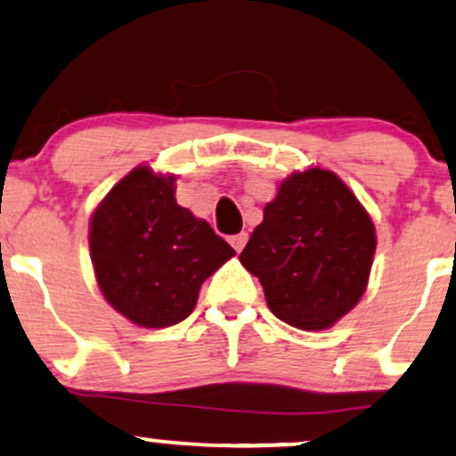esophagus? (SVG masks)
Returning <instances> with one entry per match:
<instances>
[{
    "label": "esophagus",
    "instance_id": "34e87169",
    "mask_svg": "<svg viewBox=\"0 0 456 456\" xmlns=\"http://www.w3.org/2000/svg\"><path fill=\"white\" fill-rule=\"evenodd\" d=\"M246 240H248V233H246V232H240V233H235V235H232V238H229V244L233 246L235 253H240V250L244 248Z\"/></svg>",
    "mask_w": 456,
    "mask_h": 456
}]
</instances>
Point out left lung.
I'll use <instances>...</instances> for the list:
<instances>
[{
  "mask_svg": "<svg viewBox=\"0 0 456 456\" xmlns=\"http://www.w3.org/2000/svg\"><path fill=\"white\" fill-rule=\"evenodd\" d=\"M375 246V224L349 186L311 167L281 182L240 264L257 276L281 322L313 332L358 305Z\"/></svg>",
  "mask_w": 456,
  "mask_h": 456,
  "instance_id": "1",
  "label": "left lung"
}]
</instances>
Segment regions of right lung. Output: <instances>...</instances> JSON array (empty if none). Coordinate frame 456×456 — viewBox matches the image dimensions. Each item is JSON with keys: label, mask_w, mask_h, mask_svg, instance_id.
Wrapping results in <instances>:
<instances>
[{"label": "right lung", "mask_w": 456, "mask_h": 456, "mask_svg": "<svg viewBox=\"0 0 456 456\" xmlns=\"http://www.w3.org/2000/svg\"><path fill=\"white\" fill-rule=\"evenodd\" d=\"M90 255L104 300L141 328H169L197 305L203 281L235 255L175 201V175L139 165L98 203Z\"/></svg>", "instance_id": "obj_1"}]
</instances>
